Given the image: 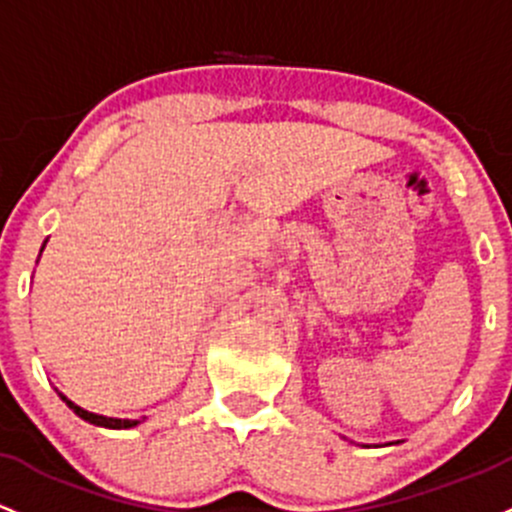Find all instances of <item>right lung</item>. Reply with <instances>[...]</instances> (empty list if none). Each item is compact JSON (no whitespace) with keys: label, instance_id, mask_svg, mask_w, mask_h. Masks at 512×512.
Wrapping results in <instances>:
<instances>
[{"label":"right lung","instance_id":"right-lung-1","mask_svg":"<svg viewBox=\"0 0 512 512\" xmlns=\"http://www.w3.org/2000/svg\"><path fill=\"white\" fill-rule=\"evenodd\" d=\"M63 397V395H61ZM66 400V397H63ZM66 405L71 407V410L78 414L80 419H85V422L90 424H98V427H107V429H129V427H137L139 419H115V417H102V414H93L88 410H83V407L73 405L71 400H66Z\"/></svg>","mask_w":512,"mask_h":512}]
</instances>
